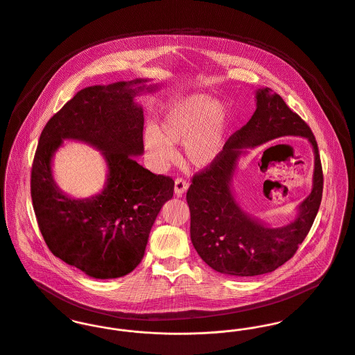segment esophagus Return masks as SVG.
<instances>
[{
    "instance_id": "34e87169",
    "label": "esophagus",
    "mask_w": 355,
    "mask_h": 355,
    "mask_svg": "<svg viewBox=\"0 0 355 355\" xmlns=\"http://www.w3.org/2000/svg\"><path fill=\"white\" fill-rule=\"evenodd\" d=\"M188 188H189V184L185 180H182V178H177L175 180V182H174V192H175L177 196H182L188 191Z\"/></svg>"
}]
</instances>
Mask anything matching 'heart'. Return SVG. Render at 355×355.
I'll list each match as a JSON object with an SVG mask.
<instances>
[{
    "label": "heart",
    "instance_id": "1",
    "mask_svg": "<svg viewBox=\"0 0 355 355\" xmlns=\"http://www.w3.org/2000/svg\"><path fill=\"white\" fill-rule=\"evenodd\" d=\"M227 130L229 114L223 105L215 98L196 94L166 107L158 130L148 128L144 132V147L151 160L163 167L174 159L173 144L184 143L187 162L207 168L222 155Z\"/></svg>",
    "mask_w": 355,
    "mask_h": 355
}]
</instances>
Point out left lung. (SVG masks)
<instances>
[{"label": "left lung", "instance_id": "obj_1", "mask_svg": "<svg viewBox=\"0 0 355 355\" xmlns=\"http://www.w3.org/2000/svg\"><path fill=\"white\" fill-rule=\"evenodd\" d=\"M284 135L309 139L315 154L313 191L288 225L272 228L250 217L236 201L231 182L237 160L249 148ZM322 197V168L311 128L271 88L256 91V110L226 141L218 160L192 180L187 201L191 239L198 256L216 272L256 276L275 271L290 260L308 236Z\"/></svg>", "mask_w": 355, "mask_h": 355}]
</instances>
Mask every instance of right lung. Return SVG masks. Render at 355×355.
<instances>
[{
	"mask_svg": "<svg viewBox=\"0 0 355 355\" xmlns=\"http://www.w3.org/2000/svg\"><path fill=\"white\" fill-rule=\"evenodd\" d=\"M148 79L91 85L79 91L42 130L31 170V197L40 233L51 253L95 279L128 275L143 260L150 232L174 181L144 168L143 107L137 95L154 92ZM64 139L99 149L107 162L104 189L75 199L52 175V158Z\"/></svg>",
	"mask_w": 355,
	"mask_h": 355,
	"instance_id": "1",
	"label": "right lung"
}]
</instances>
